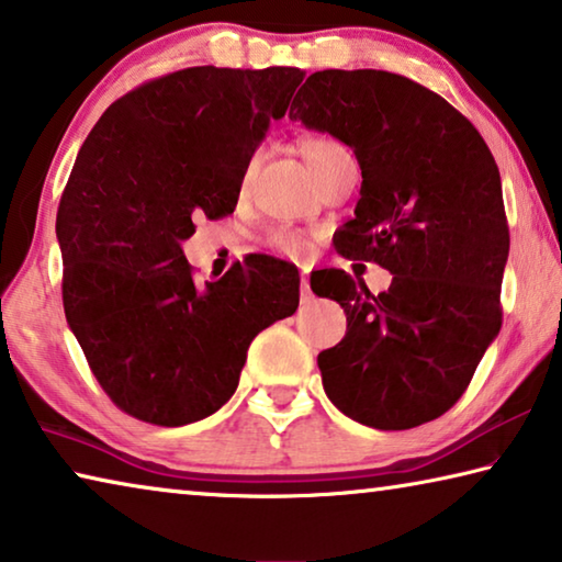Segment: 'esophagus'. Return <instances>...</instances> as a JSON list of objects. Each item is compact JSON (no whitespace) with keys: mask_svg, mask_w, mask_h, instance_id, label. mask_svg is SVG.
Here are the masks:
<instances>
[{"mask_svg":"<svg viewBox=\"0 0 562 562\" xmlns=\"http://www.w3.org/2000/svg\"><path fill=\"white\" fill-rule=\"evenodd\" d=\"M311 299H314V293H311V283H308V276L303 273L301 276V301L308 303Z\"/></svg>","mask_w":562,"mask_h":562,"instance_id":"1","label":"esophagus"}]
</instances>
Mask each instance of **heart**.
I'll use <instances>...</instances> for the list:
<instances>
[{"instance_id":"1","label":"heart","mask_w":562,"mask_h":562,"mask_svg":"<svg viewBox=\"0 0 562 562\" xmlns=\"http://www.w3.org/2000/svg\"><path fill=\"white\" fill-rule=\"evenodd\" d=\"M344 151H348L346 146L341 142L330 139V136H308V139L301 142V154L306 156L308 167L314 169L316 179L324 177L328 164ZM269 244L273 248H279V251H283V254H301L303 248H306V236L296 232V228L281 226V228H273L269 236Z\"/></svg>"}]
</instances>
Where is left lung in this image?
<instances>
[{"label": "left lung", "instance_id": "left-lung-1", "mask_svg": "<svg viewBox=\"0 0 562 562\" xmlns=\"http://www.w3.org/2000/svg\"><path fill=\"white\" fill-rule=\"evenodd\" d=\"M289 116L353 149L361 199L336 251L393 273L379 296L341 269L311 273L348 321L318 353L326 395L379 430L443 416L503 324L510 234L488 144L436 91L375 69L311 74Z\"/></svg>", "mask_w": 562, "mask_h": 562}]
</instances>
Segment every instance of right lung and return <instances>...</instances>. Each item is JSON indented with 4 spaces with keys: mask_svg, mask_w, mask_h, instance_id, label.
<instances>
[{
    "mask_svg": "<svg viewBox=\"0 0 562 562\" xmlns=\"http://www.w3.org/2000/svg\"><path fill=\"white\" fill-rule=\"evenodd\" d=\"M296 67H191L128 91L81 144L57 211L61 299L91 373L119 408L187 426L232 398L246 351L299 308V269L266 254L199 283L181 241L234 214Z\"/></svg>",
    "mask_w": 562,
    "mask_h": 562,
    "instance_id": "right-lung-1",
    "label": "right lung"
}]
</instances>
